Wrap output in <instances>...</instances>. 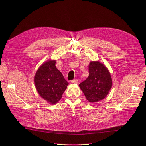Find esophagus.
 Listing matches in <instances>:
<instances>
[{
    "label": "esophagus",
    "instance_id": "obj_1",
    "mask_svg": "<svg viewBox=\"0 0 146 146\" xmlns=\"http://www.w3.org/2000/svg\"><path fill=\"white\" fill-rule=\"evenodd\" d=\"M73 84H78V80H73L71 81Z\"/></svg>",
    "mask_w": 146,
    "mask_h": 146
}]
</instances>
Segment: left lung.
Returning a JSON list of instances; mask_svg holds the SVG:
<instances>
[{
    "instance_id": "8db88e82",
    "label": "left lung",
    "mask_w": 146,
    "mask_h": 146,
    "mask_svg": "<svg viewBox=\"0 0 146 146\" xmlns=\"http://www.w3.org/2000/svg\"><path fill=\"white\" fill-rule=\"evenodd\" d=\"M88 70V77L79 87L87 100L98 102L109 94L113 86L112 78L107 67L99 60L91 61Z\"/></svg>"
}]
</instances>
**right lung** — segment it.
Masks as SVG:
<instances>
[{"instance_id":"right-lung-1","label":"right lung","mask_w":146,"mask_h":146,"mask_svg":"<svg viewBox=\"0 0 146 146\" xmlns=\"http://www.w3.org/2000/svg\"><path fill=\"white\" fill-rule=\"evenodd\" d=\"M55 63V60H47L38 68L34 77L38 94L52 105L60 100L69 84L61 72L56 69Z\"/></svg>"}]
</instances>
